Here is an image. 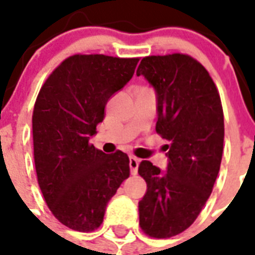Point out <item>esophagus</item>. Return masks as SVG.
<instances>
[{"mask_svg":"<svg viewBox=\"0 0 255 255\" xmlns=\"http://www.w3.org/2000/svg\"><path fill=\"white\" fill-rule=\"evenodd\" d=\"M139 163H140V160L137 159V157H135V156H131V157H129V168H131V173L132 174L137 173Z\"/></svg>","mask_w":255,"mask_h":255,"instance_id":"1","label":"esophagus"}]
</instances>
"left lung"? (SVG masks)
<instances>
[{"label": "left lung", "instance_id": "8db88e82", "mask_svg": "<svg viewBox=\"0 0 255 255\" xmlns=\"http://www.w3.org/2000/svg\"><path fill=\"white\" fill-rule=\"evenodd\" d=\"M136 74L156 90V132L169 143L167 172L148 160L139 165L147 182L139 224L149 237L169 238L196 221L213 190L224 151L221 98L205 67L186 54L145 57Z\"/></svg>", "mask_w": 255, "mask_h": 255}]
</instances>
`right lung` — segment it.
Segmentation results:
<instances>
[{
    "label": "right lung",
    "instance_id": "obj_1",
    "mask_svg": "<svg viewBox=\"0 0 255 255\" xmlns=\"http://www.w3.org/2000/svg\"><path fill=\"white\" fill-rule=\"evenodd\" d=\"M137 62L75 54L39 90L33 111L38 184L54 217L70 229H98L108 201L129 177L127 153L106 155L90 144V137L103 122L108 99L129 82Z\"/></svg>",
    "mask_w": 255,
    "mask_h": 255
}]
</instances>
